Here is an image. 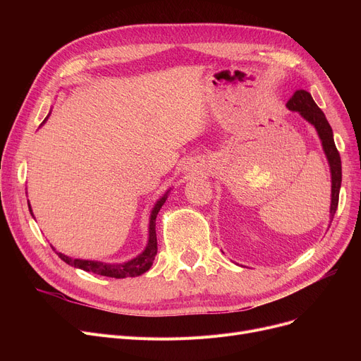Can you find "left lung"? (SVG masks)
Segmentation results:
<instances>
[{
  "mask_svg": "<svg viewBox=\"0 0 361 361\" xmlns=\"http://www.w3.org/2000/svg\"><path fill=\"white\" fill-rule=\"evenodd\" d=\"M287 108L291 111H298L301 117H305L310 124H313L319 133V137L324 145V150L326 154V158L331 165V174H332V202H331V219L334 218L336 207H338V199H339V188H341V180H343V169H341V158L339 152L334 142L332 128L325 117L324 111H322L316 102L313 101L312 94L306 90H297L291 99L287 102Z\"/></svg>",
  "mask_w": 361,
  "mask_h": 361,
  "instance_id": "left-lung-1",
  "label": "left lung"
}]
</instances>
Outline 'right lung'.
I'll return each instance as SVG.
<instances>
[{"label":"right lung","instance_id":"1","mask_svg":"<svg viewBox=\"0 0 361 361\" xmlns=\"http://www.w3.org/2000/svg\"><path fill=\"white\" fill-rule=\"evenodd\" d=\"M166 195L158 200V203L155 204L154 211H152L150 215V224H149V241L146 249L142 255H139L137 257H135L130 262L126 263H102V262H93V260H82V259H71L63 253H56L60 256L61 260H64L66 263L71 264L74 268L83 269L86 272H92L97 275H102V276H109V278H127V276H137L145 274L146 271L150 269L152 263L155 260V256L158 253V243H157V215L159 212V209L162 207V204L165 203ZM29 211L30 204H29Z\"/></svg>","mask_w":361,"mask_h":361}]
</instances>
